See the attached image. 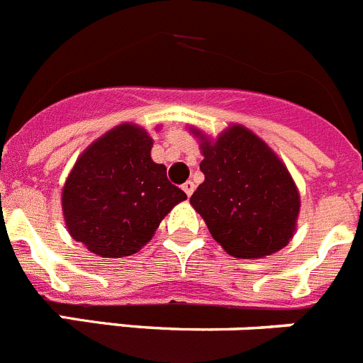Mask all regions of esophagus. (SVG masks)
Wrapping results in <instances>:
<instances>
[{"label":"esophagus","instance_id":"esophagus-1","mask_svg":"<svg viewBox=\"0 0 363 363\" xmlns=\"http://www.w3.org/2000/svg\"><path fill=\"white\" fill-rule=\"evenodd\" d=\"M182 189H184V194L188 195V197H191V194H194V189H195V184L191 181H186L184 184H182Z\"/></svg>","mask_w":363,"mask_h":363}]
</instances>
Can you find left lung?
<instances>
[{
	"mask_svg": "<svg viewBox=\"0 0 363 363\" xmlns=\"http://www.w3.org/2000/svg\"><path fill=\"white\" fill-rule=\"evenodd\" d=\"M201 139L204 182L189 202L211 237L237 259H262L282 250L296 228L300 195L277 153L251 130L231 125Z\"/></svg>",
	"mask_w": 363,
	"mask_h": 363,
	"instance_id": "obj_1",
	"label": "left lung"
}]
</instances>
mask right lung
I'll use <instances>...</instances> for the list:
<instances>
[{
	"label": "right lung",
	"instance_id": "right-lung-1",
	"mask_svg": "<svg viewBox=\"0 0 363 363\" xmlns=\"http://www.w3.org/2000/svg\"><path fill=\"white\" fill-rule=\"evenodd\" d=\"M152 137L123 123L88 146L63 186L68 233L103 259L137 253L186 194L153 162Z\"/></svg>",
	"mask_w": 363,
	"mask_h": 363
}]
</instances>
